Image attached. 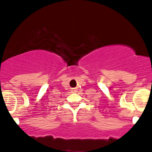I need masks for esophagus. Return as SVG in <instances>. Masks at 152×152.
<instances>
[{
    "label": "esophagus",
    "mask_w": 152,
    "mask_h": 152,
    "mask_svg": "<svg viewBox=\"0 0 152 152\" xmlns=\"http://www.w3.org/2000/svg\"><path fill=\"white\" fill-rule=\"evenodd\" d=\"M74 91V92H75V91Z\"/></svg>",
    "instance_id": "34e87169"
}]
</instances>
